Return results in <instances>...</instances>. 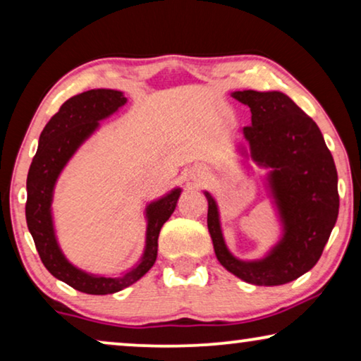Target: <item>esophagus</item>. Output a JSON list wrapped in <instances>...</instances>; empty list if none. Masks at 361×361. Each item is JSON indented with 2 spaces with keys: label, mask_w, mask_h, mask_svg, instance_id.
Listing matches in <instances>:
<instances>
[{
  "label": "esophagus",
  "mask_w": 361,
  "mask_h": 361,
  "mask_svg": "<svg viewBox=\"0 0 361 361\" xmlns=\"http://www.w3.org/2000/svg\"><path fill=\"white\" fill-rule=\"evenodd\" d=\"M200 174H199V172H195V174H194V177H199Z\"/></svg>",
  "instance_id": "1"
}]
</instances>
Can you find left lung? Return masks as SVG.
<instances>
[{
	"label": "left lung",
	"mask_w": 361,
	"mask_h": 361,
	"mask_svg": "<svg viewBox=\"0 0 361 361\" xmlns=\"http://www.w3.org/2000/svg\"><path fill=\"white\" fill-rule=\"evenodd\" d=\"M251 111L243 128L245 145H236L240 164L250 159L266 169L263 185L276 212L279 238L258 259L231 253L221 228L215 197L207 225L216 259L226 271L255 286H281L300 278L317 263L338 216V176L334 157L312 118L283 92H231Z\"/></svg>",
	"instance_id": "left-lung-1"
}]
</instances>
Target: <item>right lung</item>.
Wrapping results in <instances>:
<instances>
[{"label": "right lung", "mask_w": 361, "mask_h": 361, "mask_svg": "<svg viewBox=\"0 0 361 361\" xmlns=\"http://www.w3.org/2000/svg\"><path fill=\"white\" fill-rule=\"evenodd\" d=\"M126 102L125 93L111 88H97L68 98L39 136L37 152L27 172L26 221L37 253L54 278L85 294H115L135 284L152 268L157 258L159 231L174 214L182 194L180 187H176L146 205L145 250L136 264L120 274L88 273L71 263L63 255L52 214L54 190L59 177L83 142L100 130V121L115 115Z\"/></svg>", "instance_id": "right-lung-1"}]
</instances>
